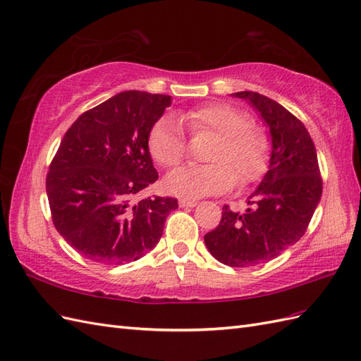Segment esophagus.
<instances>
[{
    "label": "esophagus",
    "instance_id": "esophagus-1",
    "mask_svg": "<svg viewBox=\"0 0 361 361\" xmlns=\"http://www.w3.org/2000/svg\"><path fill=\"white\" fill-rule=\"evenodd\" d=\"M197 201H189V200H180V207H195Z\"/></svg>",
    "mask_w": 361,
    "mask_h": 361
}]
</instances>
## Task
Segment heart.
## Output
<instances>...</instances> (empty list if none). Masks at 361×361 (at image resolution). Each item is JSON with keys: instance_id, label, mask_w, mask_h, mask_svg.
<instances>
[{"instance_id": "obj_1", "label": "heart", "mask_w": 361, "mask_h": 361, "mask_svg": "<svg viewBox=\"0 0 361 361\" xmlns=\"http://www.w3.org/2000/svg\"><path fill=\"white\" fill-rule=\"evenodd\" d=\"M181 123L193 135L212 133L209 164L184 166L171 172L164 188L181 198H202L224 193L236 184L257 180L269 164V140L261 128L250 123L244 111L228 104H207L184 111ZM147 149L163 168H173L186 154V137L172 117H161L147 134Z\"/></svg>"}]
</instances>
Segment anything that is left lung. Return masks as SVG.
Instances as JSON below:
<instances>
[{
  "instance_id": "left-lung-1",
  "label": "left lung",
  "mask_w": 361,
  "mask_h": 361,
  "mask_svg": "<svg viewBox=\"0 0 361 361\" xmlns=\"http://www.w3.org/2000/svg\"><path fill=\"white\" fill-rule=\"evenodd\" d=\"M261 114L271 134V157L244 214L223 207L216 228L204 235L212 256L228 267H253L279 256L305 235L322 197L316 147L300 120L255 91L233 92Z\"/></svg>"
}]
</instances>
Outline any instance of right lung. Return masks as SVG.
Listing matches in <instances>:
<instances>
[{
  "label": "right lung",
  "mask_w": 361,
  "mask_h": 361,
  "mask_svg": "<svg viewBox=\"0 0 361 361\" xmlns=\"http://www.w3.org/2000/svg\"><path fill=\"white\" fill-rule=\"evenodd\" d=\"M171 96L123 91L79 116L45 180L53 224L87 259L120 265L159 244L177 198L135 197L159 180L147 134Z\"/></svg>",
  "instance_id": "right-lung-1"
}]
</instances>
